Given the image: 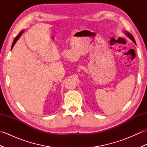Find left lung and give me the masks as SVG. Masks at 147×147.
<instances>
[{"mask_svg":"<svg viewBox=\"0 0 147 147\" xmlns=\"http://www.w3.org/2000/svg\"><path fill=\"white\" fill-rule=\"evenodd\" d=\"M125 34L126 35V36H127V37H128V38H130L131 40L132 41L136 44L135 40V38H134V37H133V36L131 35V34L129 33V32H125Z\"/></svg>","mask_w":147,"mask_h":147,"instance_id":"1","label":"left lung"}]
</instances>
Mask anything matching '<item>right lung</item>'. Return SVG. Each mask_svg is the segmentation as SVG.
<instances>
[{
  "mask_svg": "<svg viewBox=\"0 0 147 147\" xmlns=\"http://www.w3.org/2000/svg\"><path fill=\"white\" fill-rule=\"evenodd\" d=\"M24 32V30H22L21 32L18 34V35H17L16 36V38H15V39L14 40V41H13V43H12V47H11V50H12V49L13 48V47H14V45H15V43H16V42L18 41V39L20 38V36H21V35H22V33H23Z\"/></svg>",
  "mask_w": 147,
  "mask_h": 147,
  "instance_id": "1",
  "label": "right lung"
}]
</instances>
